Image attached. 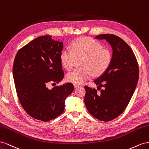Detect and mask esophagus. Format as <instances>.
Segmentation results:
<instances>
[{
    "instance_id": "34e87169",
    "label": "esophagus",
    "mask_w": 149,
    "mask_h": 149,
    "mask_svg": "<svg viewBox=\"0 0 149 149\" xmlns=\"http://www.w3.org/2000/svg\"><path fill=\"white\" fill-rule=\"evenodd\" d=\"M74 87H75V88H77V87H80V85H79V84H74Z\"/></svg>"
}]
</instances>
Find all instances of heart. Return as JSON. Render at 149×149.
I'll return each mask as SVG.
<instances>
[{
  "label": "heart",
  "instance_id": "obj_1",
  "mask_svg": "<svg viewBox=\"0 0 149 149\" xmlns=\"http://www.w3.org/2000/svg\"><path fill=\"white\" fill-rule=\"evenodd\" d=\"M82 68L75 69L67 75V81L77 84H83L94 76L102 74L108 69L112 60V55L107 49H103L100 42L91 37H82L75 40L71 49L64 48L60 54L62 65L66 69L74 67L76 59L82 58Z\"/></svg>",
  "mask_w": 149,
  "mask_h": 149
}]
</instances>
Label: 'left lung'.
<instances>
[{"instance_id": "left-lung-1", "label": "left lung", "mask_w": 149, "mask_h": 149, "mask_svg": "<svg viewBox=\"0 0 149 149\" xmlns=\"http://www.w3.org/2000/svg\"><path fill=\"white\" fill-rule=\"evenodd\" d=\"M95 38L109 42L112 57L108 69L94 80L97 88H103L98 93L85 86L84 102L92 116L107 122L119 116L128 105L138 82L139 65L133 50L119 37L106 33Z\"/></svg>"}]
</instances>
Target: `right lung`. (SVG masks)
Listing matches in <instances>:
<instances>
[{"label":"right lung","instance_id":"right-lung-1","mask_svg":"<svg viewBox=\"0 0 149 149\" xmlns=\"http://www.w3.org/2000/svg\"><path fill=\"white\" fill-rule=\"evenodd\" d=\"M63 45L51 36H43L30 42L16 54L13 77L17 94L25 111L36 119L47 122L60 116L65 99L74 91L71 83L52 89L47 87L64 77L60 60Z\"/></svg>","mask_w":149,"mask_h":149}]
</instances>
